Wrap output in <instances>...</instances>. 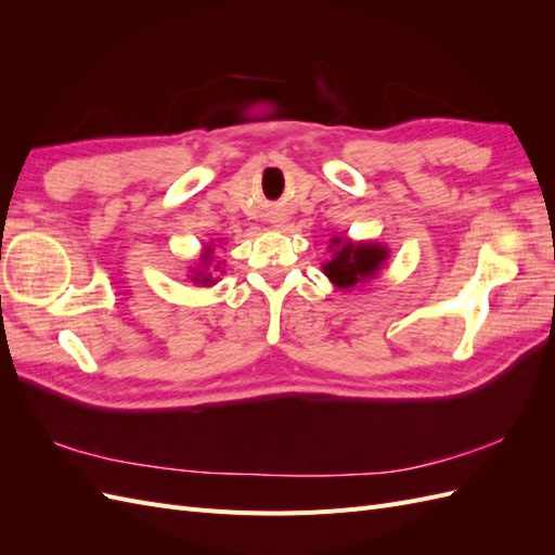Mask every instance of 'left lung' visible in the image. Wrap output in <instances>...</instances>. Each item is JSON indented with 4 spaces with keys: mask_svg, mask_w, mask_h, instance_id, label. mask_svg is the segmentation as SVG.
I'll use <instances>...</instances> for the list:
<instances>
[{
    "mask_svg": "<svg viewBox=\"0 0 555 555\" xmlns=\"http://www.w3.org/2000/svg\"><path fill=\"white\" fill-rule=\"evenodd\" d=\"M328 249L333 251V259L326 261L324 275L335 284L338 289H351L357 284L373 280L384 261L389 259V249L377 243H351L347 238L333 236Z\"/></svg>",
    "mask_w": 555,
    "mask_h": 555,
    "instance_id": "obj_1",
    "label": "left lung"
}]
</instances>
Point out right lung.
Listing matches in <instances>:
<instances>
[{"label":"right lung","mask_w":555,"mask_h":555,"mask_svg":"<svg viewBox=\"0 0 555 555\" xmlns=\"http://www.w3.org/2000/svg\"><path fill=\"white\" fill-rule=\"evenodd\" d=\"M210 261H212V247H206L204 255H201V266L194 268V271H192L194 275H190L196 284H201V287H204V284H215L217 282L210 273H206V268L210 266ZM217 268H220V263L215 266V271H217Z\"/></svg>","instance_id":"1"}]
</instances>
